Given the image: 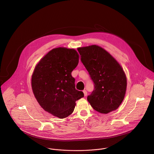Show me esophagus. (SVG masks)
<instances>
[{"instance_id": "34e87169", "label": "esophagus", "mask_w": 154, "mask_h": 154, "mask_svg": "<svg viewBox=\"0 0 154 154\" xmlns=\"http://www.w3.org/2000/svg\"><path fill=\"white\" fill-rule=\"evenodd\" d=\"M83 93H84V95H85V96H87V91H86L85 90H83Z\"/></svg>"}]
</instances>
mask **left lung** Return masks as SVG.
Segmentation results:
<instances>
[{"label":"left lung","mask_w":154,"mask_h":154,"mask_svg":"<svg viewBox=\"0 0 154 154\" xmlns=\"http://www.w3.org/2000/svg\"><path fill=\"white\" fill-rule=\"evenodd\" d=\"M80 60L94 83L87 96L91 107L101 113L117 109L126 90V77L119 64L107 52L96 45L79 48Z\"/></svg>","instance_id":"obj_1"}]
</instances>
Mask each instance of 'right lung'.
Returning a JSON list of instances; mask_svg holds the SVG:
<instances>
[{"label":"right lung","mask_w":154,"mask_h":154,"mask_svg":"<svg viewBox=\"0 0 154 154\" xmlns=\"http://www.w3.org/2000/svg\"><path fill=\"white\" fill-rule=\"evenodd\" d=\"M79 57L74 49H53L40 60L32 76V88L38 102L59 118L70 115L75 102L84 97L83 91L75 89V79L71 75Z\"/></svg>","instance_id":"1"}]
</instances>
